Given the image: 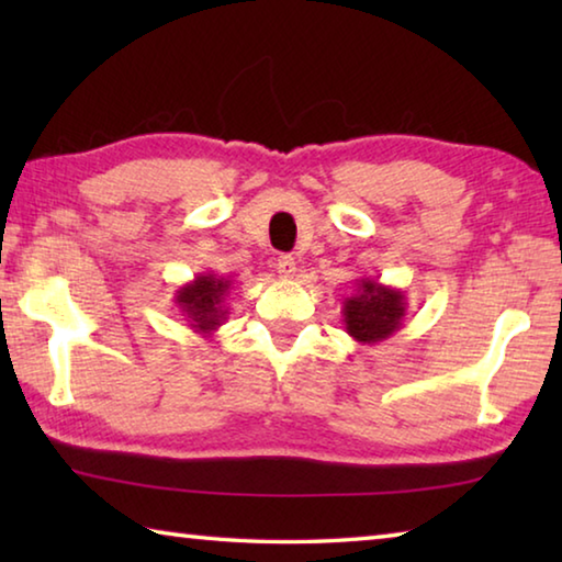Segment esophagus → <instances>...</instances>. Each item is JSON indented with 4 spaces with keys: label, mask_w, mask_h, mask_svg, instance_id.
<instances>
[{
    "label": "esophagus",
    "mask_w": 562,
    "mask_h": 562,
    "mask_svg": "<svg viewBox=\"0 0 562 562\" xmlns=\"http://www.w3.org/2000/svg\"><path fill=\"white\" fill-rule=\"evenodd\" d=\"M274 268H278L280 278H292V274L297 272V262H294L292 255H280L278 262H274Z\"/></svg>",
    "instance_id": "1"
}]
</instances>
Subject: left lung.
Here are the masks:
<instances>
[{
	"mask_svg": "<svg viewBox=\"0 0 562 562\" xmlns=\"http://www.w3.org/2000/svg\"><path fill=\"white\" fill-rule=\"evenodd\" d=\"M355 288L341 302V317L349 337H355L359 345H379L404 327L408 307L404 290L372 278L357 280Z\"/></svg>",
	"mask_w": 562,
	"mask_h": 562,
	"instance_id": "obj_1",
	"label": "left lung"
}]
</instances>
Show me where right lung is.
<instances>
[{
	"label": "right lung",
	"instance_id": "add662e5",
	"mask_svg": "<svg viewBox=\"0 0 562 562\" xmlns=\"http://www.w3.org/2000/svg\"><path fill=\"white\" fill-rule=\"evenodd\" d=\"M227 292H231V280L215 272H201L176 290V307L183 312V319L195 335L211 339L227 319Z\"/></svg>",
	"mask_w": 562,
	"mask_h": 562
}]
</instances>
